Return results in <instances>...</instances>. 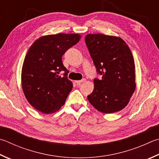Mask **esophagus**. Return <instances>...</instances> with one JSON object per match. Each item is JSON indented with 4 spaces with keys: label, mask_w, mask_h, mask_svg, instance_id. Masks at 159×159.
I'll return each instance as SVG.
<instances>
[{
    "label": "esophagus",
    "mask_w": 159,
    "mask_h": 159,
    "mask_svg": "<svg viewBox=\"0 0 159 159\" xmlns=\"http://www.w3.org/2000/svg\"><path fill=\"white\" fill-rule=\"evenodd\" d=\"M85 81V79H83L80 80H75V83H76L77 85H80V84H81V83H83Z\"/></svg>",
    "instance_id": "34e87169"
}]
</instances>
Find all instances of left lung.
I'll use <instances>...</instances> for the list:
<instances>
[{"mask_svg":"<svg viewBox=\"0 0 159 159\" xmlns=\"http://www.w3.org/2000/svg\"><path fill=\"white\" fill-rule=\"evenodd\" d=\"M101 79H94L89 103L103 113L120 111L128 104L135 89V63L128 45L120 37L88 34L85 38Z\"/></svg>","mask_w":159,"mask_h":159,"instance_id":"8db88e82","label":"left lung"}]
</instances>
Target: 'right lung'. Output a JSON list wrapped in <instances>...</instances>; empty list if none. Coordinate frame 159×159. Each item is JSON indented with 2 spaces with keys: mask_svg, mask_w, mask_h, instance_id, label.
<instances>
[{
  "mask_svg": "<svg viewBox=\"0 0 159 159\" xmlns=\"http://www.w3.org/2000/svg\"><path fill=\"white\" fill-rule=\"evenodd\" d=\"M81 38L79 34H49L34 42L25 57L21 84L30 104L44 114L53 113L64 105L73 88L62 57ZM61 71L65 73L62 76Z\"/></svg>",
  "mask_w": 159,
  "mask_h": 159,
  "instance_id": "1",
  "label": "right lung"
}]
</instances>
